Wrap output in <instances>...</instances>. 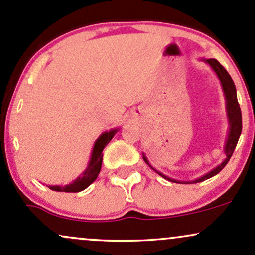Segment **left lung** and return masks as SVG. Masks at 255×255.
Masks as SVG:
<instances>
[{
	"label": "left lung",
	"mask_w": 255,
	"mask_h": 255,
	"mask_svg": "<svg viewBox=\"0 0 255 255\" xmlns=\"http://www.w3.org/2000/svg\"><path fill=\"white\" fill-rule=\"evenodd\" d=\"M204 61L207 62V64L212 67V70L216 72L217 76H218L220 84H222L223 91H224L225 100H227V114H228V119H229V135H228L227 143H225V147H224V151H225V155H227V158L223 160V161L220 162L217 167H214L213 170H211L208 173L204 174V176L195 179V181L190 182V181H177V179H172V178H170V177L165 176V174H162L161 172H159V171H156L154 167H151L149 161H148V159L143 155V160H144V161L147 162V164L149 165L156 173H159L162 178L167 179V181H170V182L181 183V184H191V183H199V182L206 181V179L216 176V174L219 173L220 171L225 167V165L229 162L231 155H233L234 150H235L237 142H239L240 135H241V131H242L241 108H240L239 101H237L235 84H234L230 74L228 73V71L225 70V68L223 67V66L220 65L216 59H204Z\"/></svg>",
	"instance_id": "1"
}]
</instances>
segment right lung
I'll list each match as a JSON object with an SVG mask.
<instances>
[{"instance_id": "obj_1", "label": "right lung", "mask_w": 255, "mask_h": 255, "mask_svg": "<svg viewBox=\"0 0 255 255\" xmlns=\"http://www.w3.org/2000/svg\"><path fill=\"white\" fill-rule=\"evenodd\" d=\"M117 131H118V128H114V130L108 131V132H104L96 139L93 148V153H91L89 165L76 181H73L71 184L65 185V187H62V185H49V189L54 191H64V193H78V191L87 189L99 176L102 166V156H104L102 150L111 142V139L116 135Z\"/></svg>"}]
</instances>
